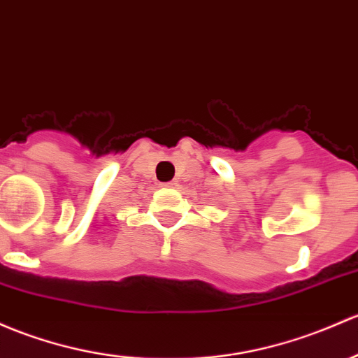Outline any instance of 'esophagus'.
Segmentation results:
<instances>
[{
  "label": "esophagus",
  "mask_w": 358,
  "mask_h": 358,
  "mask_svg": "<svg viewBox=\"0 0 358 358\" xmlns=\"http://www.w3.org/2000/svg\"><path fill=\"white\" fill-rule=\"evenodd\" d=\"M173 185H175V183H173V182H168V183H163V187H173Z\"/></svg>",
  "instance_id": "1"
}]
</instances>
